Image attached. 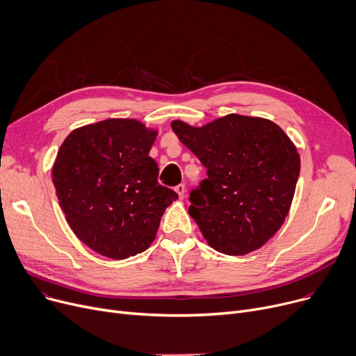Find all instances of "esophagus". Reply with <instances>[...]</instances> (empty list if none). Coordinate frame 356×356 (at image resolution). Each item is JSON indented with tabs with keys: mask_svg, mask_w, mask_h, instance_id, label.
<instances>
[{
	"mask_svg": "<svg viewBox=\"0 0 356 356\" xmlns=\"http://www.w3.org/2000/svg\"><path fill=\"white\" fill-rule=\"evenodd\" d=\"M175 191H177V194L179 195V198L182 200V198L185 197V185H184V184L177 185V186H175Z\"/></svg>",
	"mask_w": 356,
	"mask_h": 356,
	"instance_id": "esophagus-1",
	"label": "esophagus"
}]
</instances>
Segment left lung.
Masks as SVG:
<instances>
[{
  "instance_id": "8db88e82",
  "label": "left lung",
  "mask_w": 356,
  "mask_h": 356,
  "mask_svg": "<svg viewBox=\"0 0 356 356\" xmlns=\"http://www.w3.org/2000/svg\"><path fill=\"white\" fill-rule=\"evenodd\" d=\"M179 140L207 168L190 194V216L220 253L243 256L264 245L283 225L300 172V156L268 119L227 115L201 128L171 123Z\"/></svg>"
}]
</instances>
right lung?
<instances>
[{"label": "right lung", "mask_w": 356, "mask_h": 356, "mask_svg": "<svg viewBox=\"0 0 356 356\" xmlns=\"http://www.w3.org/2000/svg\"><path fill=\"white\" fill-rule=\"evenodd\" d=\"M156 135L136 119H106L74 129L57 152L53 184L61 210L77 238L104 257L145 252L178 198L158 182L149 156Z\"/></svg>", "instance_id": "1"}]
</instances>
